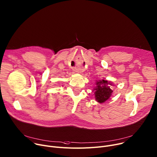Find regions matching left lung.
Masks as SVG:
<instances>
[{
  "instance_id": "1",
  "label": "left lung",
  "mask_w": 157,
  "mask_h": 157,
  "mask_svg": "<svg viewBox=\"0 0 157 157\" xmlns=\"http://www.w3.org/2000/svg\"><path fill=\"white\" fill-rule=\"evenodd\" d=\"M96 85V88H94L96 100L99 103H104L108 99L113 92L108 86V85H111V84L108 81L103 79L97 81Z\"/></svg>"
}]
</instances>
